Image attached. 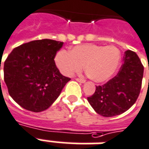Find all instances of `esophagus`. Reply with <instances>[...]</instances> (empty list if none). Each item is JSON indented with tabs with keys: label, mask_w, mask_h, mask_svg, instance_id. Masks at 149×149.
<instances>
[{
	"label": "esophagus",
	"mask_w": 149,
	"mask_h": 149,
	"mask_svg": "<svg viewBox=\"0 0 149 149\" xmlns=\"http://www.w3.org/2000/svg\"><path fill=\"white\" fill-rule=\"evenodd\" d=\"M76 80H77V81L80 82V83H82V84H83V83H85V80H84V79H80V78H77Z\"/></svg>",
	"instance_id": "esophagus-1"
}]
</instances>
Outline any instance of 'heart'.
Masks as SVG:
<instances>
[{
  "label": "heart",
  "mask_w": 149,
  "mask_h": 149,
  "mask_svg": "<svg viewBox=\"0 0 149 149\" xmlns=\"http://www.w3.org/2000/svg\"><path fill=\"white\" fill-rule=\"evenodd\" d=\"M55 61L65 76L80 72L84 66L85 73L92 81L102 83L116 73L121 62V52L115 46L85 43L75 47L70 52L64 50L58 52Z\"/></svg>",
  "instance_id": "1"
}]
</instances>
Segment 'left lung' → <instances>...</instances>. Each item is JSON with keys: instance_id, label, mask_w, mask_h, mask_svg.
Masks as SVG:
<instances>
[{"instance_id": "1", "label": "left lung", "mask_w": 149, "mask_h": 149, "mask_svg": "<svg viewBox=\"0 0 149 149\" xmlns=\"http://www.w3.org/2000/svg\"><path fill=\"white\" fill-rule=\"evenodd\" d=\"M124 63L114 78L97 86L87 100L97 113L104 117L121 114L132 107L140 94L143 66L136 52L127 50Z\"/></svg>"}]
</instances>
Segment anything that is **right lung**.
<instances>
[{"instance_id":"obj_1","label":"right lung","mask_w":149,"mask_h":149,"mask_svg":"<svg viewBox=\"0 0 149 149\" xmlns=\"http://www.w3.org/2000/svg\"><path fill=\"white\" fill-rule=\"evenodd\" d=\"M63 44L52 39L35 40L14 48L8 56L4 80L10 97L22 108L45 111L70 81L60 73L54 60Z\"/></svg>"}]
</instances>
